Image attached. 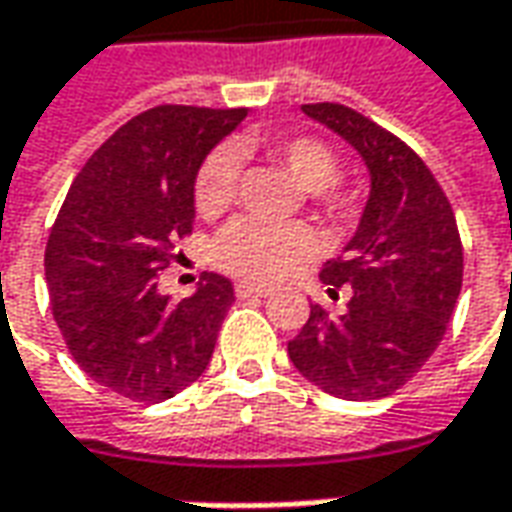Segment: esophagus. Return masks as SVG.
<instances>
[{"mask_svg": "<svg viewBox=\"0 0 512 512\" xmlns=\"http://www.w3.org/2000/svg\"><path fill=\"white\" fill-rule=\"evenodd\" d=\"M235 294H238L241 300H249V297H269L271 291L269 288H263V285H255V283H238L235 285Z\"/></svg>", "mask_w": 512, "mask_h": 512, "instance_id": "34e87169", "label": "esophagus"}]
</instances>
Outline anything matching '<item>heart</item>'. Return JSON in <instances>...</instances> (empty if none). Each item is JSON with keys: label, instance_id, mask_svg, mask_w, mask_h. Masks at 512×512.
<instances>
[{"label": "heart", "instance_id": "b5f03b06", "mask_svg": "<svg viewBox=\"0 0 512 512\" xmlns=\"http://www.w3.org/2000/svg\"><path fill=\"white\" fill-rule=\"evenodd\" d=\"M243 148H263L288 170V176L308 190V198L328 215L350 210V196L336 184L339 156L316 137L246 139ZM238 184V162L227 148H215L196 173L193 204L198 215L212 218L227 210ZM314 235L302 224H269L260 218L232 221L215 241V260L229 274L255 283H274L314 255Z\"/></svg>", "mask_w": 512, "mask_h": 512}]
</instances>
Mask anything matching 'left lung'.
<instances>
[{
    "mask_svg": "<svg viewBox=\"0 0 512 512\" xmlns=\"http://www.w3.org/2000/svg\"><path fill=\"white\" fill-rule=\"evenodd\" d=\"M302 111L356 148L370 198L356 235L322 269L336 294L353 288L342 316L311 305L288 358L311 384L344 401H378L401 389L443 342L462 288V241L443 187L387 128L342 103Z\"/></svg>",
    "mask_w": 512,
    "mask_h": 512,
    "instance_id": "left-lung-1",
    "label": "left lung"
}]
</instances>
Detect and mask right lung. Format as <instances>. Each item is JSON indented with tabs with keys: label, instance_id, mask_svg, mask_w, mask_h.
Wrapping results in <instances>:
<instances>
[{
	"label": "right lung",
	"instance_id": "right-lung-1",
	"mask_svg": "<svg viewBox=\"0 0 512 512\" xmlns=\"http://www.w3.org/2000/svg\"><path fill=\"white\" fill-rule=\"evenodd\" d=\"M243 117L246 109L142 111L89 156L52 224L44 269L55 325L83 373L128 401H168L210 364L232 283L204 271L182 302L156 285L173 243L193 232L204 156Z\"/></svg>",
	"mask_w": 512,
	"mask_h": 512
}]
</instances>
